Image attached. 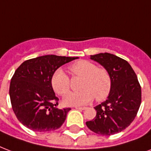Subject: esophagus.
<instances>
[{"mask_svg": "<svg viewBox=\"0 0 151 151\" xmlns=\"http://www.w3.org/2000/svg\"><path fill=\"white\" fill-rule=\"evenodd\" d=\"M75 108H76V109H77V110H81V111L86 109V107H80V106H76Z\"/></svg>", "mask_w": 151, "mask_h": 151, "instance_id": "obj_1", "label": "esophagus"}]
</instances>
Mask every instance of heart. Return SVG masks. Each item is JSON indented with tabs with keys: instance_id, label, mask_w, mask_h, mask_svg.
<instances>
[{
	"instance_id": "b5f03b06",
	"label": "heart",
	"mask_w": 151,
	"mask_h": 151,
	"mask_svg": "<svg viewBox=\"0 0 151 151\" xmlns=\"http://www.w3.org/2000/svg\"><path fill=\"white\" fill-rule=\"evenodd\" d=\"M70 70L73 76L83 78L81 91L70 92L63 98L67 106H81L89 104L96 97L97 101L106 99L111 89V78L105 68H98L88 60H79L71 64ZM53 90L60 96L65 95L70 88V80L61 68L55 70L51 79Z\"/></svg>"
}]
</instances>
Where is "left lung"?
<instances>
[{"instance_id":"left-lung-1","label":"left lung","mask_w":151,"mask_h":151,"mask_svg":"<svg viewBox=\"0 0 151 151\" xmlns=\"http://www.w3.org/2000/svg\"><path fill=\"white\" fill-rule=\"evenodd\" d=\"M101 64L111 78V89L106 101L95 106L96 116L86 125L101 135L123 131L134 119L141 104V87L135 72L127 61L111 53L91 55Z\"/></svg>"}]
</instances>
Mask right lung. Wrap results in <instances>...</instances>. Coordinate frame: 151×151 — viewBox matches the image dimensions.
<instances>
[{
  "label": "right lung",
  "instance_id": "obj_1",
  "mask_svg": "<svg viewBox=\"0 0 151 151\" xmlns=\"http://www.w3.org/2000/svg\"><path fill=\"white\" fill-rule=\"evenodd\" d=\"M79 57L46 55L24 61L16 70L9 87L13 111L26 127L38 132L62 126L71 108L59 109V99L51 84L55 70Z\"/></svg>",
  "mask_w": 151,
  "mask_h": 151
}]
</instances>
